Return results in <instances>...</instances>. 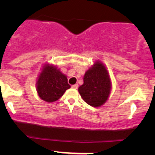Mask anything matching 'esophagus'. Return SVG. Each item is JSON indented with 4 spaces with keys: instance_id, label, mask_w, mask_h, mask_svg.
I'll return each mask as SVG.
<instances>
[{
    "instance_id": "esophagus-1",
    "label": "esophagus",
    "mask_w": 155,
    "mask_h": 155,
    "mask_svg": "<svg viewBox=\"0 0 155 155\" xmlns=\"http://www.w3.org/2000/svg\"><path fill=\"white\" fill-rule=\"evenodd\" d=\"M78 86H79V85H78L77 84H76V85H72V87H73V88H75V89H77L78 88Z\"/></svg>"
}]
</instances>
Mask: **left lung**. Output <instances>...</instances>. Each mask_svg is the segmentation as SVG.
Segmentation results:
<instances>
[{"instance_id":"1","label":"left lung","mask_w":155,"mask_h":155,"mask_svg":"<svg viewBox=\"0 0 155 155\" xmlns=\"http://www.w3.org/2000/svg\"><path fill=\"white\" fill-rule=\"evenodd\" d=\"M84 83L79 87V92L85 103L94 107L104 105L111 91L110 78L108 70L102 62H95L85 72Z\"/></svg>"}]
</instances>
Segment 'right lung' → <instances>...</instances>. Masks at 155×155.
Segmentation results:
<instances>
[{"instance_id": "add662e5", "label": "right lung", "mask_w": 155, "mask_h": 155, "mask_svg": "<svg viewBox=\"0 0 155 155\" xmlns=\"http://www.w3.org/2000/svg\"><path fill=\"white\" fill-rule=\"evenodd\" d=\"M36 85L39 97L48 103L58 101L70 87L67 76L49 64L43 67Z\"/></svg>"}]
</instances>
